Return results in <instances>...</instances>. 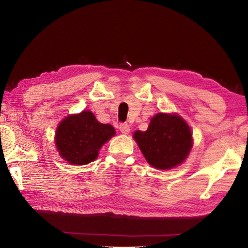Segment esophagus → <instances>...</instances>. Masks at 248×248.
I'll list each match as a JSON object with an SVG mask.
<instances>
[{"label":"esophagus","instance_id":"1","mask_svg":"<svg viewBox=\"0 0 248 248\" xmlns=\"http://www.w3.org/2000/svg\"><path fill=\"white\" fill-rule=\"evenodd\" d=\"M119 131L123 134H129L130 133V126L127 124H119Z\"/></svg>","mask_w":248,"mask_h":248}]
</instances>
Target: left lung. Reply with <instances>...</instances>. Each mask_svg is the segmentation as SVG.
Wrapping results in <instances>:
<instances>
[{"label": "left lung", "instance_id": "obj_1", "mask_svg": "<svg viewBox=\"0 0 248 248\" xmlns=\"http://www.w3.org/2000/svg\"><path fill=\"white\" fill-rule=\"evenodd\" d=\"M134 139L152 167L170 170L186 159L192 147L189 125L179 115L158 113L147 131H137Z\"/></svg>", "mask_w": 248, "mask_h": 248}]
</instances>
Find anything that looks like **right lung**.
Here are the masks:
<instances>
[{"label":"right lung","mask_w":248,"mask_h":248,"mask_svg":"<svg viewBox=\"0 0 248 248\" xmlns=\"http://www.w3.org/2000/svg\"><path fill=\"white\" fill-rule=\"evenodd\" d=\"M115 134L112 125L99 123L94 114L82 111L63 119L56 132L61 157L75 166L97 158L99 149Z\"/></svg>","instance_id":"1"}]
</instances>
